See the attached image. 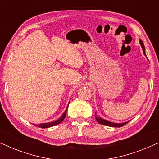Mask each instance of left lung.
<instances>
[{
    "label": "left lung",
    "mask_w": 159,
    "mask_h": 159,
    "mask_svg": "<svg viewBox=\"0 0 159 159\" xmlns=\"http://www.w3.org/2000/svg\"><path fill=\"white\" fill-rule=\"evenodd\" d=\"M140 43L141 45V46L143 48V53L145 55V47H144V44H143V42L141 40H140ZM146 56V55H145ZM95 119H96V120L98 122L99 124H101V125H106V126H108V127H122V126L125 125L126 124L128 123L127 122H125V123H119V124H117V123H113V122H110V121H106V120H104V119L100 118V117H98L96 116V114H95Z\"/></svg>",
    "instance_id": "1"
}]
</instances>
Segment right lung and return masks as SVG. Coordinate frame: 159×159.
<instances>
[{"label": "right lung", "mask_w": 159, "mask_h": 159, "mask_svg": "<svg viewBox=\"0 0 159 159\" xmlns=\"http://www.w3.org/2000/svg\"><path fill=\"white\" fill-rule=\"evenodd\" d=\"M67 108H68V106H67ZM67 108L66 111H65L64 114H63L62 116L61 117L60 119H58V120H56L55 121H53V122H48V123H43V124H39L37 126H38V127H41V128H48V127H53V126H56L58 125V124H60L61 121H63V120L65 119V117H66V111H67ZM34 125H35L34 124Z\"/></svg>", "instance_id": "obj_1"}]
</instances>
